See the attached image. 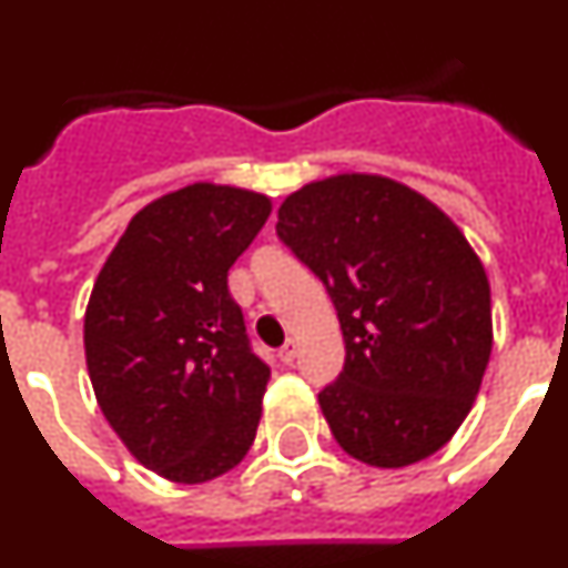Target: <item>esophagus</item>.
Returning <instances> with one entry per match:
<instances>
[{"mask_svg": "<svg viewBox=\"0 0 568 568\" xmlns=\"http://www.w3.org/2000/svg\"><path fill=\"white\" fill-rule=\"evenodd\" d=\"M278 358L284 361V364H293V358H295V341H293V338H290L287 344L281 346V349H278Z\"/></svg>", "mask_w": 568, "mask_h": 568, "instance_id": "34e87169", "label": "esophagus"}]
</instances>
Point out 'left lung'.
I'll list each match as a JSON object with an SVG mask.
<instances>
[{"mask_svg":"<svg viewBox=\"0 0 568 568\" xmlns=\"http://www.w3.org/2000/svg\"><path fill=\"white\" fill-rule=\"evenodd\" d=\"M275 233L338 313L344 369L318 404L341 449L384 469L438 453L491 353L489 281L464 233L415 190L358 173L290 195Z\"/></svg>","mask_w":568,"mask_h":568,"instance_id":"obj_1","label":"left lung"}]
</instances>
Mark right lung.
Wrapping results in <instances>:
<instances>
[{
    "instance_id": "right-lung-1",
    "label": "right lung",
    "mask_w": 568,
    "mask_h": 568,
    "mask_svg": "<svg viewBox=\"0 0 568 568\" xmlns=\"http://www.w3.org/2000/svg\"><path fill=\"white\" fill-rule=\"evenodd\" d=\"M267 195L190 184L133 215L104 261L84 355L99 406L133 458L175 484L233 469L255 440L270 366L250 346L227 273Z\"/></svg>"
}]
</instances>
